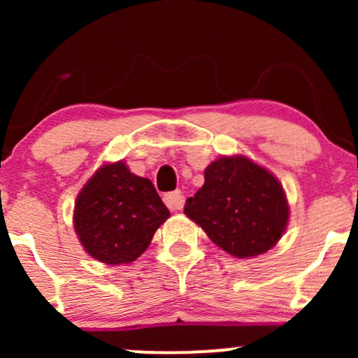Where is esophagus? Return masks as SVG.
Here are the masks:
<instances>
[{"label":"esophagus","mask_w":358,"mask_h":358,"mask_svg":"<svg viewBox=\"0 0 358 358\" xmlns=\"http://www.w3.org/2000/svg\"><path fill=\"white\" fill-rule=\"evenodd\" d=\"M165 203H166V207L170 208V210H182L183 203H185L183 193L180 192V190L166 193V195H165Z\"/></svg>","instance_id":"obj_1"}]
</instances>
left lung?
<instances>
[{"mask_svg":"<svg viewBox=\"0 0 358 358\" xmlns=\"http://www.w3.org/2000/svg\"><path fill=\"white\" fill-rule=\"evenodd\" d=\"M205 183L183 212L213 244L244 259L264 254L286 231L289 207L282 185L245 156H222L205 168Z\"/></svg>","mask_w":358,"mask_h":358,"instance_id":"1","label":"left lung"}]
</instances>
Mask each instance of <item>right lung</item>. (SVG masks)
<instances>
[{"instance_id":"add662e5","label":"right lung","mask_w":358,"mask_h":358,"mask_svg":"<svg viewBox=\"0 0 358 358\" xmlns=\"http://www.w3.org/2000/svg\"><path fill=\"white\" fill-rule=\"evenodd\" d=\"M168 217L153 183L117 162L102 165L77 195L73 227L89 256L116 266L136 261Z\"/></svg>"}]
</instances>
